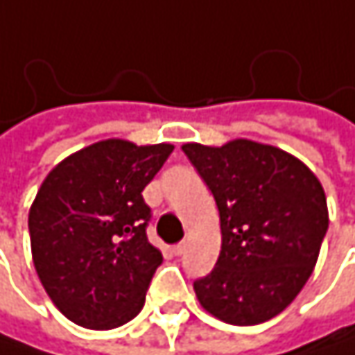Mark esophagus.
I'll use <instances>...</instances> for the list:
<instances>
[{"instance_id":"obj_1","label":"esophagus","mask_w":355,"mask_h":355,"mask_svg":"<svg viewBox=\"0 0 355 355\" xmlns=\"http://www.w3.org/2000/svg\"><path fill=\"white\" fill-rule=\"evenodd\" d=\"M184 248H187V245H184V243H178V245H175V247H173V250H175V254H182V252H184Z\"/></svg>"}]
</instances>
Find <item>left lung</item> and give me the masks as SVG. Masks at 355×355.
I'll return each mask as SVG.
<instances>
[{
	"mask_svg": "<svg viewBox=\"0 0 355 355\" xmlns=\"http://www.w3.org/2000/svg\"><path fill=\"white\" fill-rule=\"evenodd\" d=\"M182 152L209 187L222 228L216 267L193 284L199 304L241 327L273 319L317 265L329 228L322 184L292 154L250 139Z\"/></svg>",
	"mask_w": 355,
	"mask_h": 355,
	"instance_id": "8db88e82",
	"label": "left lung"
}]
</instances>
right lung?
<instances>
[{"label":"right lung","mask_w":355,"mask_h":355,"mask_svg":"<svg viewBox=\"0 0 355 355\" xmlns=\"http://www.w3.org/2000/svg\"><path fill=\"white\" fill-rule=\"evenodd\" d=\"M175 146L105 139L61 160L28 214L33 261L53 304L80 327L114 329L146 302L162 263L141 191Z\"/></svg>","instance_id":"obj_1"}]
</instances>
